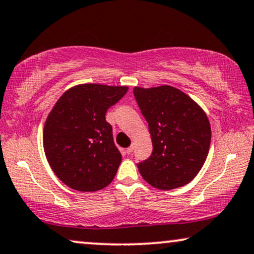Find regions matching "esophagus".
Listing matches in <instances>:
<instances>
[{
  "label": "esophagus",
  "instance_id": "obj_1",
  "mask_svg": "<svg viewBox=\"0 0 254 254\" xmlns=\"http://www.w3.org/2000/svg\"><path fill=\"white\" fill-rule=\"evenodd\" d=\"M133 150H134V147H133V145H130L129 148L126 149V152H127V154H131V152H133Z\"/></svg>",
  "mask_w": 254,
  "mask_h": 254
}]
</instances>
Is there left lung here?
<instances>
[{"label": "left lung", "mask_w": 254, "mask_h": 254, "mask_svg": "<svg viewBox=\"0 0 254 254\" xmlns=\"http://www.w3.org/2000/svg\"><path fill=\"white\" fill-rule=\"evenodd\" d=\"M148 123L152 154L137 164L142 178L158 190L185 186L206 162L211 129L199 104L171 85L134 88Z\"/></svg>", "instance_id": "1"}]
</instances>
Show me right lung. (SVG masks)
I'll use <instances>...</instances> for the list:
<instances>
[{
  "mask_svg": "<svg viewBox=\"0 0 254 254\" xmlns=\"http://www.w3.org/2000/svg\"><path fill=\"white\" fill-rule=\"evenodd\" d=\"M127 85L83 83L68 89L45 121L43 143L55 176L72 190L96 192L110 185L121 154L105 120Z\"/></svg>",
  "mask_w": 254,
  "mask_h": 254,
  "instance_id": "right-lung-1",
  "label": "right lung"
}]
</instances>
